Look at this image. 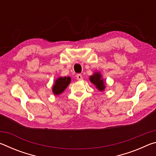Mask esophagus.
I'll list each match as a JSON object with an SVG mask.
<instances>
[{
	"instance_id": "esophagus-1",
	"label": "esophagus",
	"mask_w": 156,
	"mask_h": 156,
	"mask_svg": "<svg viewBox=\"0 0 156 156\" xmlns=\"http://www.w3.org/2000/svg\"><path fill=\"white\" fill-rule=\"evenodd\" d=\"M76 78H77L78 80H83V76H82V75L80 74V73H79V74H77V76H76Z\"/></svg>"
}]
</instances>
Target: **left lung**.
<instances>
[{"label": "left lung", "mask_w": 156, "mask_h": 156, "mask_svg": "<svg viewBox=\"0 0 156 156\" xmlns=\"http://www.w3.org/2000/svg\"><path fill=\"white\" fill-rule=\"evenodd\" d=\"M90 81L92 83L96 85V88L98 89L100 91H103L105 89V84L104 82L101 78V75L99 73H95L93 76H90Z\"/></svg>", "instance_id": "left-lung-1"}]
</instances>
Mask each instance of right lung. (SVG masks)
<instances>
[{
	"mask_svg": "<svg viewBox=\"0 0 156 156\" xmlns=\"http://www.w3.org/2000/svg\"><path fill=\"white\" fill-rule=\"evenodd\" d=\"M70 82L71 78L69 77H60L58 78L55 82L54 85L53 86V93L55 95H58L62 93L70 83Z\"/></svg>",
	"mask_w": 156,
	"mask_h": 156,
	"instance_id": "add662e5",
	"label": "right lung"
}]
</instances>
